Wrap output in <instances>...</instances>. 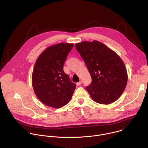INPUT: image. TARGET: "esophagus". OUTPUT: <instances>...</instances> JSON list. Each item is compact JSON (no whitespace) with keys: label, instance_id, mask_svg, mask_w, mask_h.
Masks as SVG:
<instances>
[{"label":"esophagus","instance_id":"obj_1","mask_svg":"<svg viewBox=\"0 0 148 148\" xmlns=\"http://www.w3.org/2000/svg\"><path fill=\"white\" fill-rule=\"evenodd\" d=\"M82 84V81H79L78 82H77L76 84H77V86H80L81 85V84Z\"/></svg>","mask_w":148,"mask_h":148}]
</instances>
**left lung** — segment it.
Wrapping results in <instances>:
<instances>
[{"instance_id":"left-lung-1","label":"left lung","mask_w":148,"mask_h":148,"mask_svg":"<svg viewBox=\"0 0 148 148\" xmlns=\"http://www.w3.org/2000/svg\"><path fill=\"white\" fill-rule=\"evenodd\" d=\"M92 78L86 87L95 102L108 105L116 101L125 90L128 73L124 62L113 50L97 40L76 43Z\"/></svg>"}]
</instances>
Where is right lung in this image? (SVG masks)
Returning a JSON list of instances; mask_svg holds the SVG:
<instances>
[{
  "instance_id": "obj_1",
  "label": "right lung",
  "mask_w": 148,
  "mask_h": 148,
  "mask_svg": "<svg viewBox=\"0 0 148 148\" xmlns=\"http://www.w3.org/2000/svg\"><path fill=\"white\" fill-rule=\"evenodd\" d=\"M73 43H60L48 47L35 62L32 86L38 99L48 107L59 108L70 101L76 85L63 70Z\"/></svg>"
}]
</instances>
